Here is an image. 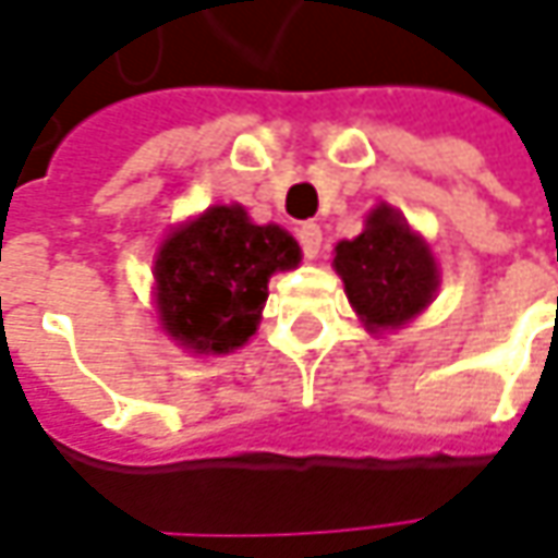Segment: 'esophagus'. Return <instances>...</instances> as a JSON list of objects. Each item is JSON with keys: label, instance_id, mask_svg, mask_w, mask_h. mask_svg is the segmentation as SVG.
Segmentation results:
<instances>
[{"label": "esophagus", "instance_id": "1", "mask_svg": "<svg viewBox=\"0 0 558 558\" xmlns=\"http://www.w3.org/2000/svg\"><path fill=\"white\" fill-rule=\"evenodd\" d=\"M298 239H301V247H304V254L307 257H319V247H323V229H319V223H301V229H298Z\"/></svg>", "mask_w": 558, "mask_h": 558}]
</instances>
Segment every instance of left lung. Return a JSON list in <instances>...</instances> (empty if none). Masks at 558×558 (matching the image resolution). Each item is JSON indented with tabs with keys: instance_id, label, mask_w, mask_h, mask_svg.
Here are the masks:
<instances>
[{
	"instance_id": "8db88e82",
	"label": "left lung",
	"mask_w": 558,
	"mask_h": 558,
	"mask_svg": "<svg viewBox=\"0 0 558 558\" xmlns=\"http://www.w3.org/2000/svg\"><path fill=\"white\" fill-rule=\"evenodd\" d=\"M332 267L369 332L407 326L438 291L432 251L388 204L375 207L356 239L335 245Z\"/></svg>"
}]
</instances>
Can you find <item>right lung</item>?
I'll list each match as a JSON object with an SVG mask.
<instances>
[{
    "label": "right lung",
    "instance_id": "add662e5",
    "mask_svg": "<svg viewBox=\"0 0 558 558\" xmlns=\"http://www.w3.org/2000/svg\"><path fill=\"white\" fill-rule=\"evenodd\" d=\"M301 264L282 226L251 223L242 204H214L177 226L155 257L163 332L192 354H232L257 332L267 282Z\"/></svg>",
    "mask_w": 558,
    "mask_h": 558
}]
</instances>
